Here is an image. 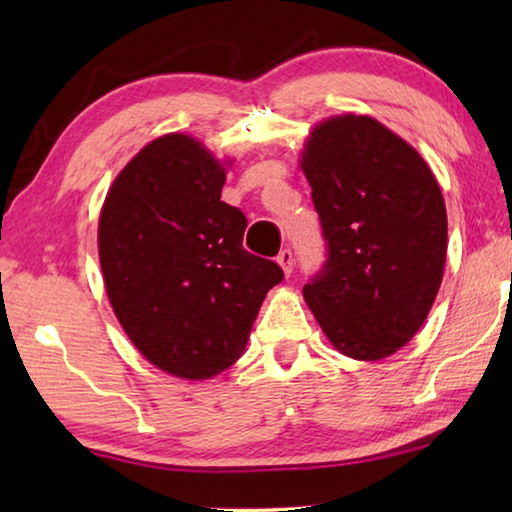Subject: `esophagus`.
<instances>
[{
	"label": "esophagus",
	"mask_w": 512,
	"mask_h": 512,
	"mask_svg": "<svg viewBox=\"0 0 512 512\" xmlns=\"http://www.w3.org/2000/svg\"><path fill=\"white\" fill-rule=\"evenodd\" d=\"M277 264L282 266L284 275H291V271H293V253H291L289 248L280 250V255H277Z\"/></svg>",
	"instance_id": "obj_1"
}]
</instances>
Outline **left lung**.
<instances>
[{"mask_svg":"<svg viewBox=\"0 0 512 512\" xmlns=\"http://www.w3.org/2000/svg\"><path fill=\"white\" fill-rule=\"evenodd\" d=\"M300 167L327 241V262L302 296L345 357H391L422 327L443 282L447 212L436 176L366 115L318 124Z\"/></svg>","mask_w":512,"mask_h":512,"instance_id":"8db88e82","label":"left lung"}]
</instances>
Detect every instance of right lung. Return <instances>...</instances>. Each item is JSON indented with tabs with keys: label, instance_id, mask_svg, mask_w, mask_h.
I'll return each instance as SVG.
<instances>
[{
	"label": "right lung",
	"instance_id": "right-lung-1",
	"mask_svg": "<svg viewBox=\"0 0 512 512\" xmlns=\"http://www.w3.org/2000/svg\"><path fill=\"white\" fill-rule=\"evenodd\" d=\"M225 169L183 133L119 171L99 216L112 311L146 361L183 379L230 368L282 268L244 248L246 216L221 201Z\"/></svg>",
	"mask_w": 512,
	"mask_h": 512
}]
</instances>
